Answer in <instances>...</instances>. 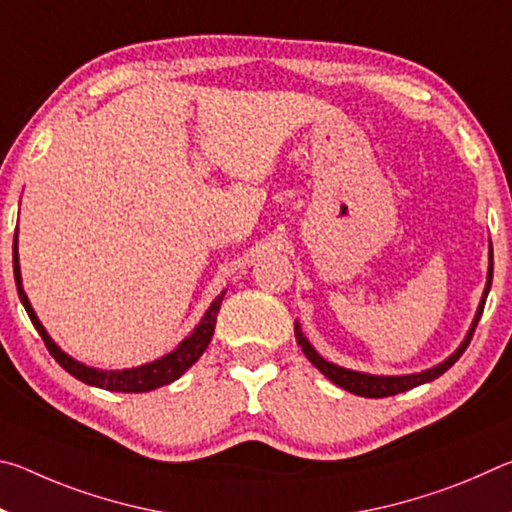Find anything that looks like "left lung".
I'll list each match as a JSON object with an SVG mask.
<instances>
[{"mask_svg": "<svg viewBox=\"0 0 512 512\" xmlns=\"http://www.w3.org/2000/svg\"><path fill=\"white\" fill-rule=\"evenodd\" d=\"M492 287V244H490V266H488V282H485V289H483V298H481V305L476 309V316H474V323L470 327V332H467L465 341L458 345V350L452 354V357H447L443 363H438V366H433L429 370H422V372H415V375H395V377H386V375H368V372H357V370H348V368H341L336 366L332 361H325L320 354L314 350V345H311L305 334H302L300 325L296 323V341L305 352V357L314 363V366L323 372V375L334 381L336 386L345 388V391H350L354 395H361V397H391L397 393H404V391H411V388L420 386V384H427V381L438 379L443 375L445 370H449L458 361V357L467 350V345H470L472 336H474V329L479 325V318L483 314V307H485V298H488Z\"/></svg>", "mask_w": 512, "mask_h": 512, "instance_id": "8db88e82", "label": "left lung"}]
</instances>
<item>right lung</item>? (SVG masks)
Wrapping results in <instances>:
<instances>
[{
	"instance_id": "add662e5",
	"label": "right lung",
	"mask_w": 512,
	"mask_h": 512,
	"mask_svg": "<svg viewBox=\"0 0 512 512\" xmlns=\"http://www.w3.org/2000/svg\"><path fill=\"white\" fill-rule=\"evenodd\" d=\"M13 273H15V284H17V296H20L24 309H27V314L31 318L33 327L38 329V334L42 336V341H45L47 350L51 352V357H54L60 366H63L69 375L76 377L83 384H90V386H97V388H106V391H115V393H146V391H155V388H160L164 384H171V381H176L183 372H187L189 368L194 366V363L201 359V354L205 352L207 345L212 341V334H214V327H216V314H219L221 309V300L225 296V291L221 293L219 298H216L210 309L205 311V316L201 323L196 325V329L192 334L187 336V339L178 345L176 350L164 354V357L155 359L151 363H144V366H137V368H126V370H99V368H90L85 366V363L76 361L65 354L63 350L58 348L54 343V339L47 334V329L42 327V323L36 316V311H33L31 302L27 298V293H24L22 287V275H20V257H17V232H15V239H13Z\"/></svg>"
}]
</instances>
